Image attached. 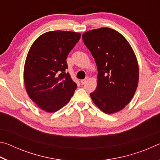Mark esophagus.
Here are the masks:
<instances>
[{
    "label": "esophagus",
    "mask_w": 160,
    "mask_h": 160,
    "mask_svg": "<svg viewBox=\"0 0 160 160\" xmlns=\"http://www.w3.org/2000/svg\"><path fill=\"white\" fill-rule=\"evenodd\" d=\"M88 78H85V79H84V80H81L80 81V82H81V84H82V85H84V84H85L86 82H87V81H88Z\"/></svg>",
    "instance_id": "esophagus-1"
}]
</instances>
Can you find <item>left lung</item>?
<instances>
[{
    "label": "left lung",
    "mask_w": 160,
    "mask_h": 160,
    "mask_svg": "<svg viewBox=\"0 0 160 160\" xmlns=\"http://www.w3.org/2000/svg\"><path fill=\"white\" fill-rule=\"evenodd\" d=\"M82 39L98 70L97 88L90 94L93 102L107 114L122 110L138 85V63L131 46L122 34L108 28L86 32Z\"/></svg>",
    "instance_id": "obj_1"
}]
</instances>
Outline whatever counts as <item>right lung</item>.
I'll return each mask as SVG.
<instances>
[{"label": "right lung", "instance_id": "obj_1", "mask_svg": "<svg viewBox=\"0 0 160 160\" xmlns=\"http://www.w3.org/2000/svg\"><path fill=\"white\" fill-rule=\"evenodd\" d=\"M78 32L50 31L31 46L24 67V82L32 101L53 113L68 104L77 88L68 72L66 58L80 39Z\"/></svg>", "mask_w": 160, "mask_h": 160}]
</instances>
